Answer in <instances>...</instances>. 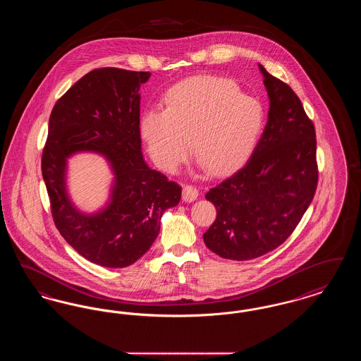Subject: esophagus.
I'll list each match as a JSON object with an SVG mask.
<instances>
[{
    "label": "esophagus",
    "mask_w": 361,
    "mask_h": 361,
    "mask_svg": "<svg viewBox=\"0 0 361 361\" xmlns=\"http://www.w3.org/2000/svg\"><path fill=\"white\" fill-rule=\"evenodd\" d=\"M197 196H199V189L193 187V185H189V184L184 185V188H183V199L185 202H193V200L197 199Z\"/></svg>",
    "instance_id": "34e87169"
}]
</instances>
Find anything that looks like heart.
<instances>
[{
	"label": "heart",
	"instance_id": "1",
	"mask_svg": "<svg viewBox=\"0 0 361 361\" xmlns=\"http://www.w3.org/2000/svg\"><path fill=\"white\" fill-rule=\"evenodd\" d=\"M262 104L234 81L199 75L173 85L165 109H150L140 133L155 165L173 173L192 152L209 174L240 166L255 152L264 130Z\"/></svg>",
	"mask_w": 361,
	"mask_h": 361
}]
</instances>
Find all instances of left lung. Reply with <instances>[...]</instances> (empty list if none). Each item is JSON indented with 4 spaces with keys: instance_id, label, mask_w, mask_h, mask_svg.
Instances as JSON below:
<instances>
[{
    "instance_id": "obj_1",
    "label": "left lung",
    "mask_w": 361,
    "mask_h": 361,
    "mask_svg": "<svg viewBox=\"0 0 361 361\" xmlns=\"http://www.w3.org/2000/svg\"><path fill=\"white\" fill-rule=\"evenodd\" d=\"M269 96L265 130L250 159L207 192L216 219L207 247L227 259L261 257L287 240L309 208L317 185V137L299 97L259 65Z\"/></svg>"
}]
</instances>
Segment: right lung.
<instances>
[{
    "label": "right lung",
    "instance_id": "add662e5",
    "mask_svg": "<svg viewBox=\"0 0 361 361\" xmlns=\"http://www.w3.org/2000/svg\"><path fill=\"white\" fill-rule=\"evenodd\" d=\"M149 71L92 70L55 103L42 154V174L54 224L82 257L106 268L134 264L153 245L165 209L177 206L181 187L152 171L140 153L139 87ZM90 149L105 154L117 176L111 203L85 216L69 203L66 158Z\"/></svg>",
    "mask_w": 361,
    "mask_h": 361
}]
</instances>
